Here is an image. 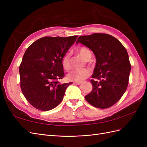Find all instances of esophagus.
<instances>
[{
    "instance_id": "obj_1",
    "label": "esophagus",
    "mask_w": 147,
    "mask_h": 147,
    "mask_svg": "<svg viewBox=\"0 0 147 147\" xmlns=\"http://www.w3.org/2000/svg\"><path fill=\"white\" fill-rule=\"evenodd\" d=\"M75 85H79V84H80L82 83L81 82H74L73 83Z\"/></svg>"
}]
</instances>
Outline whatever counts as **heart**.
I'll return each instance as SVG.
<instances>
[{"instance_id":"b5f03b06","label":"heart","mask_w":147,"mask_h":147,"mask_svg":"<svg viewBox=\"0 0 147 147\" xmlns=\"http://www.w3.org/2000/svg\"><path fill=\"white\" fill-rule=\"evenodd\" d=\"M77 51L84 59L88 60L91 56V53L89 49L85 47L78 48ZM62 65L64 70L69 71L71 69V64L70 61V55L67 54L62 59ZM91 75V71L88 69L81 70H75L71 72L67 75V78L70 81L74 82H82L88 78Z\"/></svg>"}]
</instances>
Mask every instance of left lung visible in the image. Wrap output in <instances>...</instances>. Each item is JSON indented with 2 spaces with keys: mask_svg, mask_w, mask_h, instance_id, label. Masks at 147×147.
<instances>
[{
  "mask_svg": "<svg viewBox=\"0 0 147 147\" xmlns=\"http://www.w3.org/2000/svg\"><path fill=\"white\" fill-rule=\"evenodd\" d=\"M91 50L96 64L91 80L92 91L84 98L96 108H109L121 98L129 83L131 64L126 48L109 34L94 33L79 37L77 42Z\"/></svg>",
  "mask_w": 147,
  "mask_h": 147,
  "instance_id": "left-lung-1",
  "label": "left lung"
}]
</instances>
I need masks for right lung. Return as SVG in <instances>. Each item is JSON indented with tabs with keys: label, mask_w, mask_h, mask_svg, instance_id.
<instances>
[{
	"label": "right lung",
	"mask_w": 147,
	"mask_h": 147,
	"mask_svg": "<svg viewBox=\"0 0 147 147\" xmlns=\"http://www.w3.org/2000/svg\"><path fill=\"white\" fill-rule=\"evenodd\" d=\"M77 37H43L25 51L19 68L20 86L26 100L35 109L48 111L55 108L72 84H61L59 80L64 76L62 59Z\"/></svg>",
	"instance_id": "add662e5"
}]
</instances>
